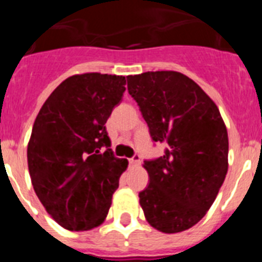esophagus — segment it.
<instances>
[{"instance_id":"esophagus-1","label":"esophagus","mask_w":262,"mask_h":262,"mask_svg":"<svg viewBox=\"0 0 262 262\" xmlns=\"http://www.w3.org/2000/svg\"><path fill=\"white\" fill-rule=\"evenodd\" d=\"M128 161L131 165H139V164H140V156H139V155H135V156L131 157Z\"/></svg>"}]
</instances>
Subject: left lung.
I'll return each mask as SVG.
<instances>
[{"mask_svg": "<svg viewBox=\"0 0 262 262\" xmlns=\"http://www.w3.org/2000/svg\"><path fill=\"white\" fill-rule=\"evenodd\" d=\"M154 142L164 156L145 160L149 184L139 193L147 222L165 233L206 215L228 170V135L219 108L191 78L174 71L127 76Z\"/></svg>", "mask_w": 262, "mask_h": 262, "instance_id": "8db88e82", "label": "left lung"}]
</instances>
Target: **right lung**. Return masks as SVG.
Returning a JSON list of instances; mask_svg holds the SVG:
<instances>
[{"label": "right lung", "instance_id": "add662e5", "mask_svg": "<svg viewBox=\"0 0 262 262\" xmlns=\"http://www.w3.org/2000/svg\"><path fill=\"white\" fill-rule=\"evenodd\" d=\"M124 85L123 76H71L51 93L34 122L27 145L32 186L66 230L88 231L105 221L128 165L108 148L105 126Z\"/></svg>", "mask_w": 262, "mask_h": 262}]
</instances>
